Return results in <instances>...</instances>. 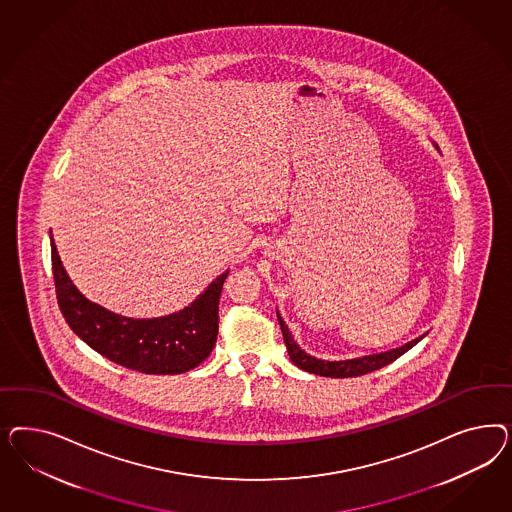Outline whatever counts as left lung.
Masks as SVG:
<instances>
[{"label": "left lung", "mask_w": 512, "mask_h": 512, "mask_svg": "<svg viewBox=\"0 0 512 512\" xmlns=\"http://www.w3.org/2000/svg\"><path fill=\"white\" fill-rule=\"evenodd\" d=\"M437 148V146H435ZM279 326H281V332H283V341H285V347H287V353L293 360V364L298 366L300 370L304 372L315 373V375H323V377H358V375H364V373L375 372L383 366H387L390 362H394L396 358L402 357L403 353H407L411 347H415L424 336H420L417 340L409 341L402 347H396V349H390L385 353H377V355H368V357L351 358V360H321V358L311 357L306 351H302L296 341L293 340L289 328L285 325V321L281 319V315L278 313Z\"/></svg>", "instance_id": "8db88e82"}]
</instances>
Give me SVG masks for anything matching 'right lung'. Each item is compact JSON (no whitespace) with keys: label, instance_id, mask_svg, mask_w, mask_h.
<instances>
[{"label":"right lung","instance_id":"right-lung-1","mask_svg":"<svg viewBox=\"0 0 512 512\" xmlns=\"http://www.w3.org/2000/svg\"><path fill=\"white\" fill-rule=\"evenodd\" d=\"M52 248V274L63 317L78 338L112 362L152 375L197 368L212 353L219 328V296L227 274L214 279L187 308L155 319H131L105 310L78 291Z\"/></svg>","mask_w":512,"mask_h":512}]
</instances>
